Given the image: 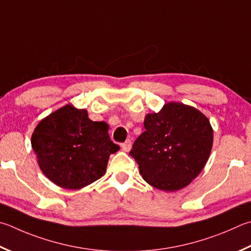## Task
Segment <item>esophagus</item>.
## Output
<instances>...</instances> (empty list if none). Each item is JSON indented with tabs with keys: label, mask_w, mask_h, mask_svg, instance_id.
<instances>
[{
	"label": "esophagus",
	"mask_w": 251,
	"mask_h": 251,
	"mask_svg": "<svg viewBox=\"0 0 251 251\" xmlns=\"http://www.w3.org/2000/svg\"><path fill=\"white\" fill-rule=\"evenodd\" d=\"M122 149L124 150V151H126V152H128L129 150L131 149V140L130 139H127L125 143H123L122 144Z\"/></svg>",
	"instance_id": "esophagus-1"
}]
</instances>
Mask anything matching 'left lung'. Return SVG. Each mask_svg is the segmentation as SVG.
Segmentation results:
<instances>
[{
    "label": "left lung",
    "mask_w": 251,
    "mask_h": 251,
    "mask_svg": "<svg viewBox=\"0 0 251 251\" xmlns=\"http://www.w3.org/2000/svg\"><path fill=\"white\" fill-rule=\"evenodd\" d=\"M144 126L146 130L129 152L143 179L163 191L189 185L211 153L213 128L208 118L192 106L170 102L160 112L147 114Z\"/></svg>",
    "instance_id": "left-lung-1"
}]
</instances>
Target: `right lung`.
I'll use <instances>...</instances> for the list:
<instances>
[{"mask_svg":"<svg viewBox=\"0 0 251 251\" xmlns=\"http://www.w3.org/2000/svg\"><path fill=\"white\" fill-rule=\"evenodd\" d=\"M105 122H93L86 110L70 104L45 117L31 135V147L48 179L63 189L78 190L106 171L114 144Z\"/></svg>","mask_w":251,"mask_h":251,"instance_id":"add662e5","label":"right lung"}]
</instances>
